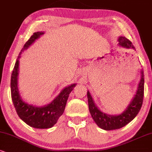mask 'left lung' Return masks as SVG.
<instances>
[{"mask_svg":"<svg viewBox=\"0 0 152 152\" xmlns=\"http://www.w3.org/2000/svg\"><path fill=\"white\" fill-rule=\"evenodd\" d=\"M118 45L125 48H132L135 50V47L128 38L124 36H119L118 38ZM144 86H145V78H144L143 70L140 72V80L138 83L137 90L135 95L132 99L126 109L121 114L118 115H110L103 112L97 107L94 102L93 97L88 90V107L92 118L96 124L102 129L105 130H111L119 129L124 127L135 118L141 109L144 97Z\"/></svg>","mask_w":152,"mask_h":152,"instance_id":"left-lung-1","label":"left lung"}]
</instances>
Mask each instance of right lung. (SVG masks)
Returning a JSON list of instances; mask_svg holds the SVG:
<instances>
[{"instance_id":"obj_1","label":"right lung","mask_w":152,"mask_h":152,"mask_svg":"<svg viewBox=\"0 0 152 152\" xmlns=\"http://www.w3.org/2000/svg\"><path fill=\"white\" fill-rule=\"evenodd\" d=\"M44 34V31L35 32L24 44L15 62L10 83L12 100L19 117L31 127L39 129L52 128L56 124L58 118L64 113L69 95L76 85V83H73L63 88L51 102L44 106L38 107L23 100L18 89L20 58L23 52L28 49Z\"/></svg>"}]
</instances>
